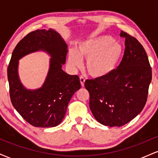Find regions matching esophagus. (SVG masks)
Instances as JSON below:
<instances>
[{
  "label": "esophagus",
  "mask_w": 158,
  "mask_h": 158,
  "mask_svg": "<svg viewBox=\"0 0 158 158\" xmlns=\"http://www.w3.org/2000/svg\"><path fill=\"white\" fill-rule=\"evenodd\" d=\"M79 80H80L81 87H84L85 81V78L83 77H79Z\"/></svg>",
  "instance_id": "34e87169"
}]
</instances>
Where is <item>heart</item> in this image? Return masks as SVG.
Listing matches in <instances>:
<instances>
[{
  "label": "heart",
  "mask_w": 158,
  "mask_h": 158,
  "mask_svg": "<svg viewBox=\"0 0 158 158\" xmlns=\"http://www.w3.org/2000/svg\"><path fill=\"white\" fill-rule=\"evenodd\" d=\"M123 55V47L109 36H99L83 41L76 52L68 55V64L73 68H80L81 59H87L88 73L94 78L109 75Z\"/></svg>",
  "instance_id": "obj_1"
}]
</instances>
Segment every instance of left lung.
<instances>
[{"label": "left lung", "instance_id": "1", "mask_svg": "<svg viewBox=\"0 0 158 158\" xmlns=\"http://www.w3.org/2000/svg\"><path fill=\"white\" fill-rule=\"evenodd\" d=\"M120 37L126 39V48L118 67L106 77L85 82L92 114L110 127L122 126L142 111L152 81V68L142 44L123 31Z\"/></svg>", "mask_w": 158, "mask_h": 158}]
</instances>
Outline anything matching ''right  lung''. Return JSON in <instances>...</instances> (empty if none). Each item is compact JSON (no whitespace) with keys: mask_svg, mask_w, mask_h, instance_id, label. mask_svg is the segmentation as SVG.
<instances>
[{"mask_svg":"<svg viewBox=\"0 0 158 158\" xmlns=\"http://www.w3.org/2000/svg\"><path fill=\"white\" fill-rule=\"evenodd\" d=\"M39 49L50 53L52 59L48 77L41 89H25L17 76V64L21 57ZM68 45L58 32L52 30H37L28 33L16 45L7 68L11 102L15 110L34 127L50 128L60 123L66 114L72 96L80 89L77 75L63 71Z\"/></svg>","mask_w":158,"mask_h":158,"instance_id":"right-lung-1","label":"right lung"}]
</instances>
